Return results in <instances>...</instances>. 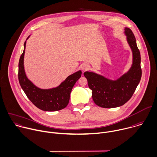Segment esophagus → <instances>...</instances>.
I'll list each match as a JSON object with an SVG mask.
<instances>
[{
	"label": "esophagus",
	"instance_id": "obj_1",
	"mask_svg": "<svg viewBox=\"0 0 157 157\" xmlns=\"http://www.w3.org/2000/svg\"><path fill=\"white\" fill-rule=\"evenodd\" d=\"M81 68L83 71H86L90 69V66L88 64H83Z\"/></svg>",
	"mask_w": 157,
	"mask_h": 157
}]
</instances>
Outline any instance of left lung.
<instances>
[{"label": "left lung", "instance_id": "left-lung-1", "mask_svg": "<svg viewBox=\"0 0 157 157\" xmlns=\"http://www.w3.org/2000/svg\"><path fill=\"white\" fill-rule=\"evenodd\" d=\"M124 30L133 54L131 69L117 80H109L93 72H85L83 74L89 88L92 90L93 101L101 108H116L124 105L133 95L141 79L140 53L136 38L130 28H126Z\"/></svg>", "mask_w": 157, "mask_h": 157}]
</instances>
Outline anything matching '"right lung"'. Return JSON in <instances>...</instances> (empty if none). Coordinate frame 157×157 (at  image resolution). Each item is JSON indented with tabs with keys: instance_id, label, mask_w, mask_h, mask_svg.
Instances as JSON below:
<instances>
[{
	"instance_id": "obj_1",
	"label": "right lung",
	"mask_w": 157,
	"mask_h": 157,
	"mask_svg": "<svg viewBox=\"0 0 157 157\" xmlns=\"http://www.w3.org/2000/svg\"><path fill=\"white\" fill-rule=\"evenodd\" d=\"M29 37V36L27 39ZM25 47L26 41L24 43L23 52L19 60L18 75L20 86L26 97L35 106L43 111H55L65 108L69 104L73 86L81 77V71L69 75L56 88L46 90L39 88L26 76L23 66Z\"/></svg>"
}]
</instances>
